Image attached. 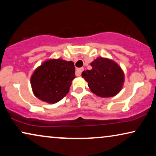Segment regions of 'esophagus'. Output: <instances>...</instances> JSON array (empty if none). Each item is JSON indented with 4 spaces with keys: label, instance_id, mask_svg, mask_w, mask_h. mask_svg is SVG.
<instances>
[{
    "label": "esophagus",
    "instance_id": "1",
    "mask_svg": "<svg viewBox=\"0 0 156 156\" xmlns=\"http://www.w3.org/2000/svg\"><path fill=\"white\" fill-rule=\"evenodd\" d=\"M83 70H84V68H83V67L78 68V69H76V76H80L81 74H82V72H83Z\"/></svg>",
    "mask_w": 156,
    "mask_h": 156
}]
</instances>
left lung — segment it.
<instances>
[{"mask_svg": "<svg viewBox=\"0 0 156 156\" xmlns=\"http://www.w3.org/2000/svg\"><path fill=\"white\" fill-rule=\"evenodd\" d=\"M92 69L82 72L91 92L107 98L120 92L124 83V73L116 62L105 57H98L90 63Z\"/></svg>", "mask_w": 156, "mask_h": 156, "instance_id": "1", "label": "left lung"}]
</instances>
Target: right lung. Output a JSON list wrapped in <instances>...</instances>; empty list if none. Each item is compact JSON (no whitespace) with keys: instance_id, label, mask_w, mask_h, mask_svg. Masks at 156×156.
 <instances>
[{"instance_id":"obj_1","label":"right lung","mask_w":156,"mask_h":156,"mask_svg":"<svg viewBox=\"0 0 156 156\" xmlns=\"http://www.w3.org/2000/svg\"><path fill=\"white\" fill-rule=\"evenodd\" d=\"M74 78L73 62L50 59L34 71L30 84L36 97L47 103L55 104L67 94Z\"/></svg>"}]
</instances>
